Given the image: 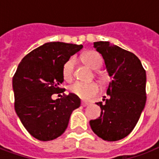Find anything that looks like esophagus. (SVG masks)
Segmentation results:
<instances>
[{"instance_id": "1", "label": "esophagus", "mask_w": 159, "mask_h": 159, "mask_svg": "<svg viewBox=\"0 0 159 159\" xmlns=\"http://www.w3.org/2000/svg\"><path fill=\"white\" fill-rule=\"evenodd\" d=\"M89 105V103L88 102H82V106H83V107H85V106H87Z\"/></svg>"}]
</instances>
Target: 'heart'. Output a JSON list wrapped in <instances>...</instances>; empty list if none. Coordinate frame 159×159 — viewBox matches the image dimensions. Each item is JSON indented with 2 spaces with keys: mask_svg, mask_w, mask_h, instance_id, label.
<instances>
[{
  "mask_svg": "<svg viewBox=\"0 0 159 159\" xmlns=\"http://www.w3.org/2000/svg\"><path fill=\"white\" fill-rule=\"evenodd\" d=\"M82 61L92 70L99 69L102 65V58L101 55L95 51H88L82 56ZM74 59L70 58L65 62L62 67V76L65 80L72 79ZM70 92L83 100H90L99 93V86L95 82H76L69 87Z\"/></svg>",
  "mask_w": 159,
  "mask_h": 159,
  "instance_id": "1",
  "label": "heart"
}]
</instances>
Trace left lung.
<instances>
[{
  "label": "left lung",
  "instance_id": "obj_1",
  "mask_svg": "<svg viewBox=\"0 0 159 159\" xmlns=\"http://www.w3.org/2000/svg\"><path fill=\"white\" fill-rule=\"evenodd\" d=\"M102 54L106 71L113 80L109 83V97L97 105L101 116L90 120L92 131L107 141H117L128 135L135 127L146 103V72L133 53L108 41L95 42Z\"/></svg>",
  "mask_w": 159,
  "mask_h": 159
}]
</instances>
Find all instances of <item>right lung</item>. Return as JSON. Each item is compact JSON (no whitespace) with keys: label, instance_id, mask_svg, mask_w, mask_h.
<instances>
[{"label":"right lung","instance_id":"obj_1","mask_svg":"<svg viewBox=\"0 0 159 159\" xmlns=\"http://www.w3.org/2000/svg\"><path fill=\"white\" fill-rule=\"evenodd\" d=\"M83 46L49 42L21 60L13 77L15 110L24 127L35 139L53 140L66 130L71 114L81 101L74 94L53 100L63 82L62 67Z\"/></svg>","mask_w":159,"mask_h":159}]
</instances>
